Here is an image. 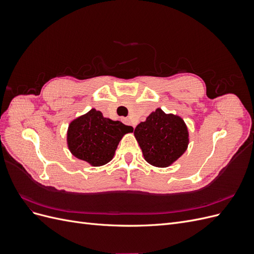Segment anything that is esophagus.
<instances>
[{"label":"esophagus","instance_id":"obj_1","mask_svg":"<svg viewBox=\"0 0 254 254\" xmlns=\"http://www.w3.org/2000/svg\"><path fill=\"white\" fill-rule=\"evenodd\" d=\"M124 121H125V123H126V124H129V125H130V124H131V121H130V120H129V119H125V120H124ZM131 126H132V127H133V129H134V128H135V126H134V125H133V124H132V125H131Z\"/></svg>","mask_w":254,"mask_h":254}]
</instances>
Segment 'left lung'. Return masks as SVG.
Segmentation results:
<instances>
[{
	"label": "left lung",
	"instance_id": "obj_1",
	"mask_svg": "<svg viewBox=\"0 0 254 254\" xmlns=\"http://www.w3.org/2000/svg\"><path fill=\"white\" fill-rule=\"evenodd\" d=\"M134 136L145 160L153 166L166 167L182 156L189 144L188 128L181 118L152 112L134 129Z\"/></svg>",
	"mask_w": 254,
	"mask_h": 254
}]
</instances>
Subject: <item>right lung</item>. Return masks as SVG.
Instances as JSON below:
<instances>
[{
  "label": "right lung",
  "mask_w": 254,
  "mask_h": 254,
  "mask_svg": "<svg viewBox=\"0 0 254 254\" xmlns=\"http://www.w3.org/2000/svg\"><path fill=\"white\" fill-rule=\"evenodd\" d=\"M132 130L131 126L104 118L101 111L92 109L68 126L67 145L76 158L101 166L113 158L123 135Z\"/></svg>",
  "instance_id": "obj_1"
}]
</instances>
